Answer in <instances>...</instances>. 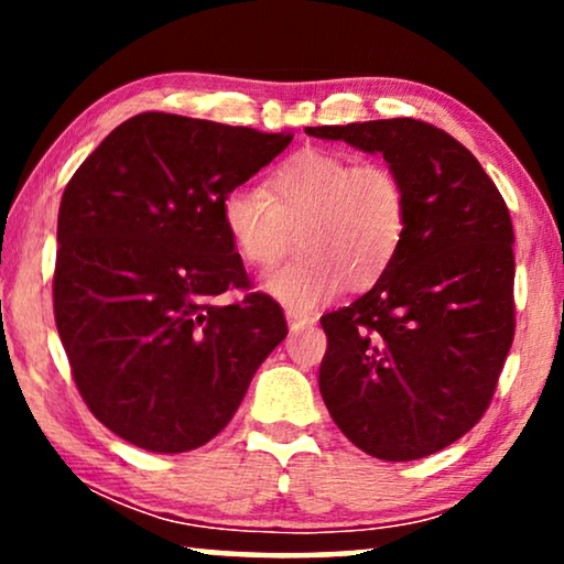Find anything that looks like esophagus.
<instances>
[{
	"instance_id": "34e87169",
	"label": "esophagus",
	"mask_w": 564,
	"mask_h": 564,
	"mask_svg": "<svg viewBox=\"0 0 564 564\" xmlns=\"http://www.w3.org/2000/svg\"><path fill=\"white\" fill-rule=\"evenodd\" d=\"M284 315H288V323H290L292 330L303 328V326H313V323H315V315L313 313L297 311V307H288V311H284Z\"/></svg>"
}]
</instances>
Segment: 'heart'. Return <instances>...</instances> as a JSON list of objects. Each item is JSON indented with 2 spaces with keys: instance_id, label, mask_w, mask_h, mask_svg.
Masks as SVG:
<instances>
[{
  "instance_id": "1",
  "label": "heart",
  "mask_w": 564,
  "mask_h": 564,
  "mask_svg": "<svg viewBox=\"0 0 564 564\" xmlns=\"http://www.w3.org/2000/svg\"><path fill=\"white\" fill-rule=\"evenodd\" d=\"M236 249L251 267L272 269L264 288L292 307H313L341 280L349 288L375 282L403 243L408 189L384 161H354L338 151H303L269 176L267 192L236 187L223 199Z\"/></svg>"
}]
</instances>
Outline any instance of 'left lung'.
I'll return each instance as SVG.
<instances>
[{
  "instance_id": "obj_1",
  "label": "left lung",
  "mask_w": 564,
  "mask_h": 564,
  "mask_svg": "<svg viewBox=\"0 0 564 564\" xmlns=\"http://www.w3.org/2000/svg\"><path fill=\"white\" fill-rule=\"evenodd\" d=\"M403 176V243L375 288L321 318L318 384L354 446L388 462L429 457L465 436L496 392L513 344V226L473 153L413 118L305 128Z\"/></svg>"
}]
</instances>
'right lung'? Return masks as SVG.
I'll use <instances>...</instances> for the list:
<instances>
[{"instance_id": "right-lung-1", "label": "right lung", "mask_w": 564, "mask_h": 564, "mask_svg": "<svg viewBox=\"0 0 564 564\" xmlns=\"http://www.w3.org/2000/svg\"><path fill=\"white\" fill-rule=\"evenodd\" d=\"M290 141L141 112L68 180L53 315L84 403L126 442L159 454L207 444L288 336L282 307L249 292L223 199ZM228 289L247 297L215 304Z\"/></svg>"}]
</instances>
